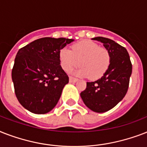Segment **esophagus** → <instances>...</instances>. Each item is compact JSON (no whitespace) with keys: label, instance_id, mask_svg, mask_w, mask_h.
Masks as SVG:
<instances>
[{"label":"esophagus","instance_id":"esophagus-1","mask_svg":"<svg viewBox=\"0 0 147 147\" xmlns=\"http://www.w3.org/2000/svg\"><path fill=\"white\" fill-rule=\"evenodd\" d=\"M77 81H78V79H77V78H73V77H71V76L69 77V82H70L75 83V82H76Z\"/></svg>","mask_w":147,"mask_h":147}]
</instances>
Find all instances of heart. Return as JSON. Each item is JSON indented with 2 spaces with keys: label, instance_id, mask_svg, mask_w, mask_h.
Wrapping results in <instances>:
<instances>
[{
  "label": "heart",
  "instance_id": "obj_1",
  "mask_svg": "<svg viewBox=\"0 0 147 147\" xmlns=\"http://www.w3.org/2000/svg\"><path fill=\"white\" fill-rule=\"evenodd\" d=\"M71 49L63 48L59 54L63 70L69 72L75 67L80 66L74 74L82 77L90 76L92 79L100 78L108 69L110 55L107 49L100 48L91 40H82L71 47Z\"/></svg>",
  "mask_w": 147,
  "mask_h": 147
}]
</instances>
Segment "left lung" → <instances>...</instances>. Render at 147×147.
I'll list each match as a JSON object with an SVG mask.
<instances>
[{
  "label": "left lung",
  "mask_w": 147,
  "mask_h": 147,
  "mask_svg": "<svg viewBox=\"0 0 147 147\" xmlns=\"http://www.w3.org/2000/svg\"><path fill=\"white\" fill-rule=\"evenodd\" d=\"M92 40L102 42L109 53L110 65L101 78L87 82L86 88L80 95L90 110L104 113L115 107L127 94L132 64L127 49L114 40L101 36Z\"/></svg>",
  "instance_id": "obj_1"
}]
</instances>
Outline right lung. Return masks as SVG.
<instances>
[{
  "label": "right lung",
  "instance_id": "add662e5",
  "mask_svg": "<svg viewBox=\"0 0 147 147\" xmlns=\"http://www.w3.org/2000/svg\"><path fill=\"white\" fill-rule=\"evenodd\" d=\"M72 39L44 37L19 49L12 69L15 94L20 105L33 114L55 107L69 77L60 65V50Z\"/></svg>",
  "mask_w": 147,
  "mask_h": 147
}]
</instances>
